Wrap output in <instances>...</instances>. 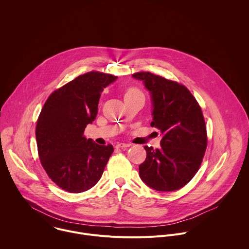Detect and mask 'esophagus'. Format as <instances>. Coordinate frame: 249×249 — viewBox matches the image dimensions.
I'll return each instance as SVG.
<instances>
[{
    "label": "esophagus",
    "instance_id": "1",
    "mask_svg": "<svg viewBox=\"0 0 249 249\" xmlns=\"http://www.w3.org/2000/svg\"><path fill=\"white\" fill-rule=\"evenodd\" d=\"M116 146H117V147H120V148H126V147L130 146V144H129V143H125V142H118V143L116 144Z\"/></svg>",
    "mask_w": 249,
    "mask_h": 249
}]
</instances>
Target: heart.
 <instances>
[{"label": "heart", "mask_w": 249, "mask_h": 249, "mask_svg": "<svg viewBox=\"0 0 249 249\" xmlns=\"http://www.w3.org/2000/svg\"><path fill=\"white\" fill-rule=\"evenodd\" d=\"M131 97H142V94L135 88H130L126 91L124 99L125 98H131Z\"/></svg>", "instance_id": "b5f03b06"}]
</instances>
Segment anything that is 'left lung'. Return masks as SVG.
<instances>
[{"label": "left lung", "instance_id": "left-lung-1", "mask_svg": "<svg viewBox=\"0 0 249 249\" xmlns=\"http://www.w3.org/2000/svg\"><path fill=\"white\" fill-rule=\"evenodd\" d=\"M149 92L150 125L161 132V147L144 145L146 158L140 178L149 188L172 192L195 177L202 162L207 134L201 108L191 92L176 81L148 71L132 74Z\"/></svg>", "mask_w": 249, "mask_h": 249}]
</instances>
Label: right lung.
Instances as JSON below:
<instances>
[{"label":"right lung","instance_id":"obj_1","mask_svg":"<svg viewBox=\"0 0 249 249\" xmlns=\"http://www.w3.org/2000/svg\"><path fill=\"white\" fill-rule=\"evenodd\" d=\"M118 77L90 71L55 90L45 103L36 124L41 164L57 186L82 193L101 179L114 148L83 135L95 121L101 94Z\"/></svg>","mask_w":249,"mask_h":249}]
</instances>
